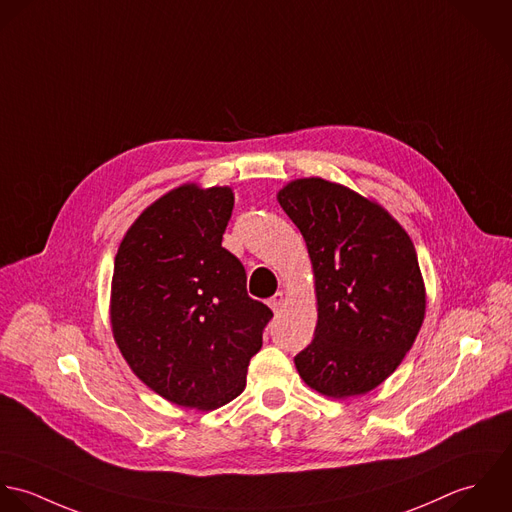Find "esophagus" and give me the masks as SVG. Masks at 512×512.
I'll return each mask as SVG.
<instances>
[{
	"instance_id": "obj_1",
	"label": "esophagus",
	"mask_w": 512,
	"mask_h": 512,
	"mask_svg": "<svg viewBox=\"0 0 512 512\" xmlns=\"http://www.w3.org/2000/svg\"><path fill=\"white\" fill-rule=\"evenodd\" d=\"M273 312H279L281 308L287 305V297H285V293L283 291H279V293H275L271 299H269V303H267Z\"/></svg>"
}]
</instances>
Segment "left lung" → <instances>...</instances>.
<instances>
[{"mask_svg": "<svg viewBox=\"0 0 512 512\" xmlns=\"http://www.w3.org/2000/svg\"><path fill=\"white\" fill-rule=\"evenodd\" d=\"M277 200L307 243L318 320L295 356L305 384L328 398L380 386L404 360L425 316V287L406 229L382 205L322 178Z\"/></svg>", "mask_w": 512, "mask_h": 512, "instance_id": "obj_1", "label": "left lung"}]
</instances>
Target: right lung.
<instances>
[{
	"label": "right lung",
	"instance_id": "1",
	"mask_svg": "<svg viewBox=\"0 0 512 512\" xmlns=\"http://www.w3.org/2000/svg\"><path fill=\"white\" fill-rule=\"evenodd\" d=\"M233 202L227 186L184 184L138 215L114 257V340L150 390L184 408H221L245 390L273 318L221 247Z\"/></svg>",
	"mask_w": 512,
	"mask_h": 512
}]
</instances>
